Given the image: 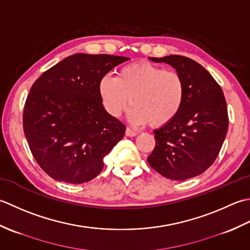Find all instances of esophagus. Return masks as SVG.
<instances>
[{"label": "esophagus", "mask_w": 250, "mask_h": 250, "mask_svg": "<svg viewBox=\"0 0 250 250\" xmlns=\"http://www.w3.org/2000/svg\"><path fill=\"white\" fill-rule=\"evenodd\" d=\"M125 135H126L127 137H134V136L137 135V132L134 131L132 129H130L129 127H127L126 130H125Z\"/></svg>", "instance_id": "1"}]
</instances>
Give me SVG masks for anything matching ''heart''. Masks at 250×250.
I'll return each instance as SVG.
<instances>
[{
	"mask_svg": "<svg viewBox=\"0 0 250 250\" xmlns=\"http://www.w3.org/2000/svg\"><path fill=\"white\" fill-rule=\"evenodd\" d=\"M98 93L111 118H120L129 103L128 118L132 123L161 127L179 113L186 86L177 71L150 62H137L122 67L115 78L103 76Z\"/></svg>",
	"mask_w": 250,
	"mask_h": 250,
	"instance_id": "obj_1",
	"label": "heart"
}]
</instances>
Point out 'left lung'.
<instances>
[{
    "instance_id": "1",
    "label": "left lung",
    "mask_w": 250,
    "mask_h": 250,
    "mask_svg": "<svg viewBox=\"0 0 250 250\" xmlns=\"http://www.w3.org/2000/svg\"><path fill=\"white\" fill-rule=\"evenodd\" d=\"M149 59L171 65L182 76L186 95L176 118L154 130L155 147L147 163L168 179H190L210 167L220 152L229 127L226 98L196 61L179 55Z\"/></svg>"
}]
</instances>
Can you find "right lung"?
<instances>
[{
	"label": "right lung",
	"instance_id": "obj_1",
	"mask_svg": "<svg viewBox=\"0 0 250 250\" xmlns=\"http://www.w3.org/2000/svg\"><path fill=\"white\" fill-rule=\"evenodd\" d=\"M129 58L75 54L40 76L23 109V131L32 155L53 179L87 182L104 168V157L126 127L101 104L103 76Z\"/></svg>",
	"mask_w": 250,
	"mask_h": 250
}]
</instances>
